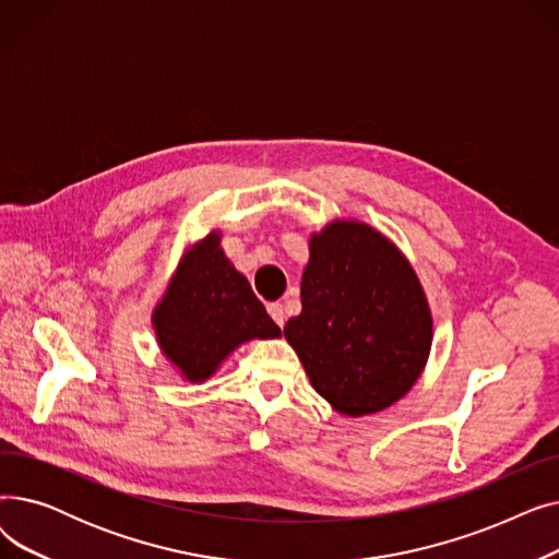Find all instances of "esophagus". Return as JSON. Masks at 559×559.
<instances>
[{
	"label": "esophagus",
	"mask_w": 559,
	"mask_h": 559,
	"mask_svg": "<svg viewBox=\"0 0 559 559\" xmlns=\"http://www.w3.org/2000/svg\"><path fill=\"white\" fill-rule=\"evenodd\" d=\"M267 312L272 314V319L276 321V324L283 329V324H285V312H283V306H281V304H270V306H267Z\"/></svg>",
	"instance_id": "1"
}]
</instances>
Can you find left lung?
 Instances as JSON below:
<instances>
[{"label": "left lung", "instance_id": "8db88e82", "mask_svg": "<svg viewBox=\"0 0 559 559\" xmlns=\"http://www.w3.org/2000/svg\"><path fill=\"white\" fill-rule=\"evenodd\" d=\"M301 306L285 340L337 413H380L415 385L432 317L415 270L385 235L360 222H333L312 235Z\"/></svg>", "mask_w": 559, "mask_h": 559}]
</instances>
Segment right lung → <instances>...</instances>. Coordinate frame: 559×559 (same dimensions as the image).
I'll return each instance as SVG.
<instances>
[{
	"mask_svg": "<svg viewBox=\"0 0 559 559\" xmlns=\"http://www.w3.org/2000/svg\"><path fill=\"white\" fill-rule=\"evenodd\" d=\"M163 354L192 383L211 378L219 362L253 337H278L281 329L219 249V233L194 245L154 310Z\"/></svg>",
	"mask_w": 559,
	"mask_h": 559,
	"instance_id": "1",
	"label": "right lung"
}]
</instances>
